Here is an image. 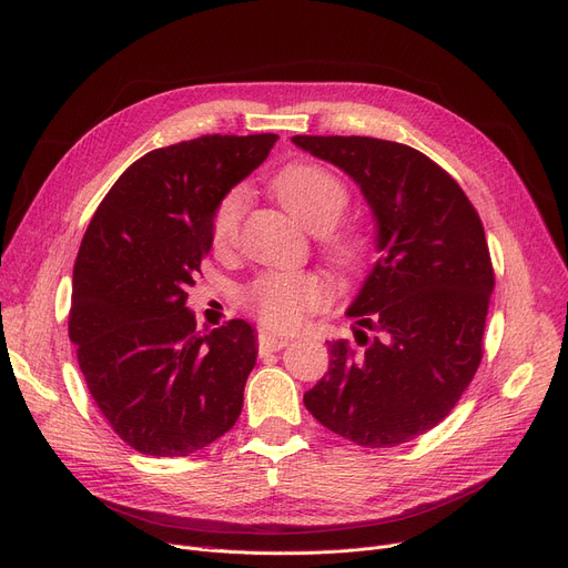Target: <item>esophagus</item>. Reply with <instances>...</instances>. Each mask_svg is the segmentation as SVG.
Segmentation results:
<instances>
[{
    "instance_id": "1",
    "label": "esophagus",
    "mask_w": 568,
    "mask_h": 568,
    "mask_svg": "<svg viewBox=\"0 0 568 568\" xmlns=\"http://www.w3.org/2000/svg\"><path fill=\"white\" fill-rule=\"evenodd\" d=\"M287 345V338L276 336V334H268V332H260L257 336V347L260 352H278Z\"/></svg>"
}]
</instances>
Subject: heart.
I'll use <instances>...</instances> for the list:
<instances>
[{
  "instance_id": "1",
  "label": "heart",
  "mask_w": 568,
  "mask_h": 568,
  "mask_svg": "<svg viewBox=\"0 0 568 568\" xmlns=\"http://www.w3.org/2000/svg\"><path fill=\"white\" fill-rule=\"evenodd\" d=\"M274 191L287 212L311 232L333 230L326 234V255L336 266L349 272L364 262V236L356 230H334L349 200L334 172L306 161L290 163L274 176ZM246 197V189L236 186L219 202L212 219V244L219 253L232 248ZM244 300L268 329L287 332L324 304L326 287L315 274H264L246 287Z\"/></svg>"
}]
</instances>
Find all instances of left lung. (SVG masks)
<instances>
[{"instance_id": "8db88e82", "label": "left lung", "mask_w": 568, "mask_h": 568, "mask_svg": "<svg viewBox=\"0 0 568 568\" xmlns=\"http://www.w3.org/2000/svg\"><path fill=\"white\" fill-rule=\"evenodd\" d=\"M292 142L359 184L379 253L347 311L362 326V349L329 343V373L304 405L359 446L405 444L456 407L481 364L495 287L484 223L456 179L407 144L362 135Z\"/></svg>"}]
</instances>
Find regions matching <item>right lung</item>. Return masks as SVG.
<instances>
[{
    "mask_svg": "<svg viewBox=\"0 0 568 568\" xmlns=\"http://www.w3.org/2000/svg\"><path fill=\"white\" fill-rule=\"evenodd\" d=\"M276 140L214 133L154 149L116 179L82 236L69 338L105 422L144 456H191L242 414L253 326L195 332L186 290L212 251L219 202Z\"/></svg>",
    "mask_w": 568,
    "mask_h": 568,
    "instance_id": "right-lung-1",
    "label": "right lung"
}]
</instances>
